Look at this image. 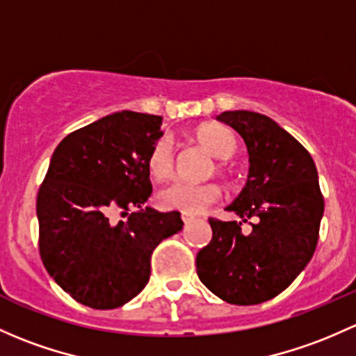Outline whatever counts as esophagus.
<instances>
[{
  "label": "esophagus",
  "instance_id": "esophagus-1",
  "mask_svg": "<svg viewBox=\"0 0 356 356\" xmlns=\"http://www.w3.org/2000/svg\"><path fill=\"white\" fill-rule=\"evenodd\" d=\"M181 218H182V222H184V223H186V225H188V223H191V222H193V218H191V216H188V215H182V216H181Z\"/></svg>",
  "mask_w": 356,
  "mask_h": 356
}]
</instances>
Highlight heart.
<instances>
[{"mask_svg": "<svg viewBox=\"0 0 356 356\" xmlns=\"http://www.w3.org/2000/svg\"><path fill=\"white\" fill-rule=\"evenodd\" d=\"M196 138L213 156L220 160L232 159L237 152V138L227 126L208 122L196 129ZM174 167L175 156L172 141L168 138H160L149 152V174L159 181H163L174 174ZM220 170H223V165H220ZM220 197L222 189L216 184H191L177 181L160 191L159 204L163 209H175L184 215H200L213 207Z\"/></svg>", "mask_w": 356, "mask_h": 356, "instance_id": "b5f03b06", "label": "heart"}]
</instances>
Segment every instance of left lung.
<instances>
[{
	"label": "left lung",
	"mask_w": 356,
	"mask_h": 356,
	"mask_svg": "<svg viewBox=\"0 0 356 356\" xmlns=\"http://www.w3.org/2000/svg\"><path fill=\"white\" fill-rule=\"evenodd\" d=\"M216 121L242 136L249 175L227 207L241 220L209 218L213 237L197 252L196 271L222 300L256 305L282 293L312 259L324 215L319 175L310 153L268 115L227 111ZM249 218L257 223L244 232Z\"/></svg>",
	"instance_id": "1"
}]
</instances>
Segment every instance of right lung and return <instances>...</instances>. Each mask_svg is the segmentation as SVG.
Returning <instances> with one entry per match:
<instances>
[{"label":"right lung","instance_id":"1","mask_svg":"<svg viewBox=\"0 0 356 356\" xmlns=\"http://www.w3.org/2000/svg\"><path fill=\"white\" fill-rule=\"evenodd\" d=\"M160 126V115L122 111L73 131L52 153L37 194L44 266L92 309H115L136 297L149 280L155 247L184 225L179 211L145 207ZM118 209L127 220L114 224Z\"/></svg>","mask_w":356,"mask_h":356}]
</instances>
